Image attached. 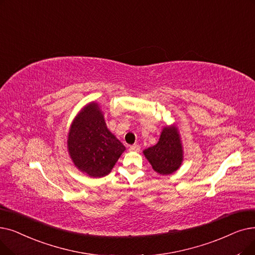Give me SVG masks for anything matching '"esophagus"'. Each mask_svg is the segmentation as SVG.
<instances>
[{
  "label": "esophagus",
  "instance_id": "esophagus-1",
  "mask_svg": "<svg viewBox=\"0 0 255 255\" xmlns=\"http://www.w3.org/2000/svg\"><path fill=\"white\" fill-rule=\"evenodd\" d=\"M140 149V147L138 145H136V143H134V145H132L129 147V150L130 151H133V152H138Z\"/></svg>",
  "mask_w": 255,
  "mask_h": 255
}]
</instances>
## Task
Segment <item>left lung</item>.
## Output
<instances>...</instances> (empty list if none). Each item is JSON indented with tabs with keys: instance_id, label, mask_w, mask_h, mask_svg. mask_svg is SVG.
<instances>
[{
	"instance_id": "1",
	"label": "left lung",
	"mask_w": 255,
	"mask_h": 255,
	"mask_svg": "<svg viewBox=\"0 0 255 255\" xmlns=\"http://www.w3.org/2000/svg\"><path fill=\"white\" fill-rule=\"evenodd\" d=\"M153 170L160 175H170L178 170L183 161V147L179 128L176 124L162 128L156 145L142 151Z\"/></svg>"
}]
</instances>
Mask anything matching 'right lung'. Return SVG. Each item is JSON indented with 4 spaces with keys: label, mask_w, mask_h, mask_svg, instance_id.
Here are the masks:
<instances>
[{
    "label": "right lung",
    "mask_w": 255,
    "mask_h": 255,
    "mask_svg": "<svg viewBox=\"0 0 255 255\" xmlns=\"http://www.w3.org/2000/svg\"><path fill=\"white\" fill-rule=\"evenodd\" d=\"M75 167L99 178L108 175L126 148L107 128L100 104H86L73 120L66 139Z\"/></svg>",
    "instance_id": "add662e5"
}]
</instances>
